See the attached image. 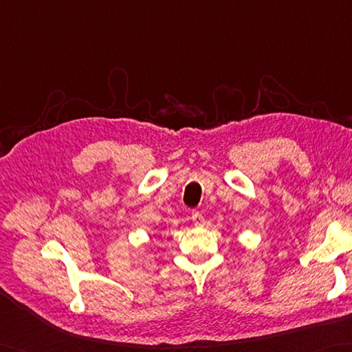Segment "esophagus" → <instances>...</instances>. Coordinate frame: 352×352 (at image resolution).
I'll return each instance as SVG.
<instances>
[{
    "label": "esophagus",
    "mask_w": 352,
    "mask_h": 352,
    "mask_svg": "<svg viewBox=\"0 0 352 352\" xmlns=\"http://www.w3.org/2000/svg\"><path fill=\"white\" fill-rule=\"evenodd\" d=\"M192 221H193V223H195V226H201V223L204 222V216L201 214V212L193 210L192 212Z\"/></svg>",
    "instance_id": "obj_1"
}]
</instances>
